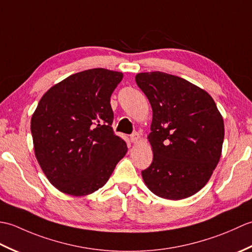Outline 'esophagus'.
Listing matches in <instances>:
<instances>
[{
  "mask_svg": "<svg viewBox=\"0 0 252 252\" xmlns=\"http://www.w3.org/2000/svg\"><path fill=\"white\" fill-rule=\"evenodd\" d=\"M140 138H141V136H140V134H138L137 132H133L132 134L130 135V140H131V142L132 143H137L138 141H140Z\"/></svg>",
  "mask_w": 252,
  "mask_h": 252,
  "instance_id": "obj_1",
  "label": "esophagus"
}]
</instances>
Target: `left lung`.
<instances>
[{"instance_id": "1", "label": "left lung", "mask_w": 252, "mask_h": 252, "mask_svg": "<svg viewBox=\"0 0 252 252\" xmlns=\"http://www.w3.org/2000/svg\"><path fill=\"white\" fill-rule=\"evenodd\" d=\"M153 109V162L142 171L154 194L179 200L200 190L220 160L223 118L206 91L165 72L136 74Z\"/></svg>"}]
</instances>
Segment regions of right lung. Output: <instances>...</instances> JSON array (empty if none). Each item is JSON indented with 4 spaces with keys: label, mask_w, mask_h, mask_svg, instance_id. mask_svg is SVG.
Masks as SVG:
<instances>
[{
    "label": "right lung",
    "mask_w": 252,
    "mask_h": 252,
    "mask_svg": "<svg viewBox=\"0 0 252 252\" xmlns=\"http://www.w3.org/2000/svg\"><path fill=\"white\" fill-rule=\"evenodd\" d=\"M121 80V72L89 69L52 87L37 104L31 118L35 157L65 194H92L125 157L126 143L112 130L110 106Z\"/></svg>",
    "instance_id": "1"
}]
</instances>
